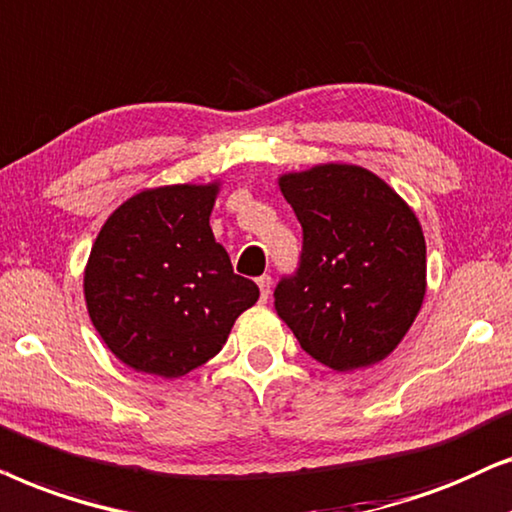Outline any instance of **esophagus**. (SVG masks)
I'll return each mask as SVG.
<instances>
[{"mask_svg": "<svg viewBox=\"0 0 512 512\" xmlns=\"http://www.w3.org/2000/svg\"><path fill=\"white\" fill-rule=\"evenodd\" d=\"M257 285H260V297H262V302H267L269 299V295H271V285H274V281H271V276H260L257 278Z\"/></svg>", "mask_w": 512, "mask_h": 512, "instance_id": "1", "label": "esophagus"}]
</instances>
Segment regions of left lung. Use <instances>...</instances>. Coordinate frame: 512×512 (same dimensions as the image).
Here are the masks:
<instances>
[{
	"label": "left lung",
	"instance_id": "obj_1",
	"mask_svg": "<svg viewBox=\"0 0 512 512\" xmlns=\"http://www.w3.org/2000/svg\"><path fill=\"white\" fill-rule=\"evenodd\" d=\"M302 224L295 274L274 306L302 349L337 372L384 360L426 295V241L417 215L377 175L325 163L278 180Z\"/></svg>",
	"mask_w": 512,
	"mask_h": 512
}]
</instances>
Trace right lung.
I'll return each instance as SVG.
<instances>
[{
    "mask_svg": "<svg viewBox=\"0 0 512 512\" xmlns=\"http://www.w3.org/2000/svg\"><path fill=\"white\" fill-rule=\"evenodd\" d=\"M217 185L147 189L95 238L84 276L102 342L138 372L173 379L222 351L231 325L260 297L234 274L210 229Z\"/></svg>",
    "mask_w": 512,
    "mask_h": 512,
    "instance_id": "obj_1",
    "label": "right lung"
}]
</instances>
